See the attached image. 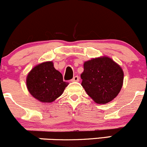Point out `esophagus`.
<instances>
[{
	"mask_svg": "<svg viewBox=\"0 0 147 147\" xmlns=\"http://www.w3.org/2000/svg\"><path fill=\"white\" fill-rule=\"evenodd\" d=\"M71 82H78L79 81V77L78 76H74L73 78L71 79Z\"/></svg>",
	"mask_w": 147,
	"mask_h": 147,
	"instance_id": "1",
	"label": "esophagus"
}]
</instances>
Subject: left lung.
Instances as JSON below:
<instances>
[{
	"label": "left lung",
	"instance_id": "left-lung-1",
	"mask_svg": "<svg viewBox=\"0 0 147 147\" xmlns=\"http://www.w3.org/2000/svg\"><path fill=\"white\" fill-rule=\"evenodd\" d=\"M82 86L95 103L105 104L121 91L123 82L121 67L107 56L92 58L84 62Z\"/></svg>",
	"mask_w": 147,
	"mask_h": 147
}]
</instances>
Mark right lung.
<instances>
[{"label":"right lung","mask_w":147,"mask_h":147,"mask_svg":"<svg viewBox=\"0 0 147 147\" xmlns=\"http://www.w3.org/2000/svg\"><path fill=\"white\" fill-rule=\"evenodd\" d=\"M68 82L56 70L52 61L34 66L26 77V86L31 95L42 103H52L63 93Z\"/></svg>","instance_id":"obj_1"}]
</instances>
